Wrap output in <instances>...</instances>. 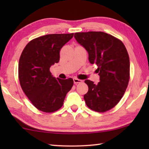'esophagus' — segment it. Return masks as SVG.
I'll list each match as a JSON object with an SVG mask.
<instances>
[{"label":"esophagus","mask_w":149,"mask_h":149,"mask_svg":"<svg viewBox=\"0 0 149 149\" xmlns=\"http://www.w3.org/2000/svg\"><path fill=\"white\" fill-rule=\"evenodd\" d=\"M83 81L77 79V78H74V83L75 84H80V83H82Z\"/></svg>","instance_id":"34e87169"}]
</instances>
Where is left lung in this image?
I'll return each instance as SVG.
<instances>
[{
    "instance_id": "left-lung-1",
    "label": "left lung",
    "mask_w": 149,
    "mask_h": 149,
    "mask_svg": "<svg viewBox=\"0 0 149 149\" xmlns=\"http://www.w3.org/2000/svg\"><path fill=\"white\" fill-rule=\"evenodd\" d=\"M75 39L87 50L91 64H96L100 81L87 79L84 95L90 109L105 112L120 102L130 81V64L127 49L121 40L102 31L75 33Z\"/></svg>"
}]
</instances>
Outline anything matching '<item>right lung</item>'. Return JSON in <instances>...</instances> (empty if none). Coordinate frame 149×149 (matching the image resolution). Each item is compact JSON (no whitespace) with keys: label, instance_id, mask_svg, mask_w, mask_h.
<instances>
[{"label":"right lung","instance_id":"add662e5","mask_svg":"<svg viewBox=\"0 0 149 149\" xmlns=\"http://www.w3.org/2000/svg\"><path fill=\"white\" fill-rule=\"evenodd\" d=\"M74 33L49 34L31 40L19 60L21 87L32 104L42 112L52 113L64 104L65 95L74 85L72 78L52 77L50 68L60 60V51Z\"/></svg>","mask_w":149,"mask_h":149}]
</instances>
